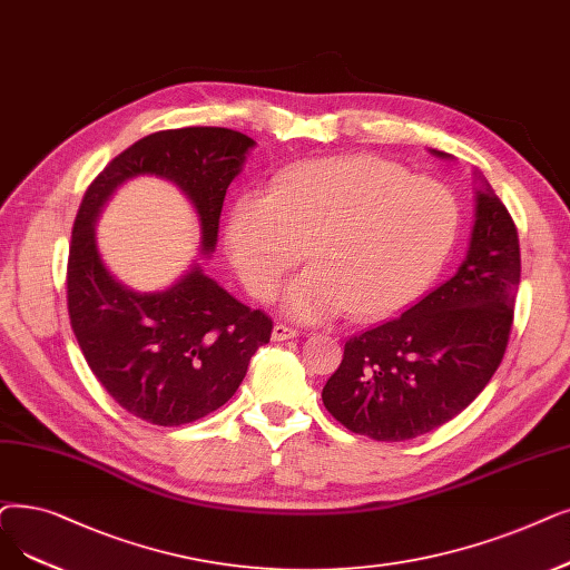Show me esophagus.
<instances>
[{
    "label": "esophagus",
    "mask_w": 570,
    "mask_h": 570,
    "mask_svg": "<svg viewBox=\"0 0 570 570\" xmlns=\"http://www.w3.org/2000/svg\"><path fill=\"white\" fill-rule=\"evenodd\" d=\"M295 335H298V333H295V331H293V328H288V326H284V324H277L275 328H272V340H275V342L293 340Z\"/></svg>",
    "instance_id": "1"
}]
</instances>
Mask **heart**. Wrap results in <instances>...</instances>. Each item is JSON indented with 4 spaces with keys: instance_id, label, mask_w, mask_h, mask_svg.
I'll return each mask as SVG.
<instances>
[{
    "instance_id": "b5f03b06",
    "label": "heart",
    "mask_w": 570,
    "mask_h": 570,
    "mask_svg": "<svg viewBox=\"0 0 570 570\" xmlns=\"http://www.w3.org/2000/svg\"><path fill=\"white\" fill-rule=\"evenodd\" d=\"M448 186L410 177L373 156L293 165L269 195L230 209L226 249L242 284L269 301L288 272L314 263L284 293L288 316L316 324L342 312L356 321L391 316L435 279L459 235Z\"/></svg>"
}]
</instances>
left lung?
Segmentation results:
<instances>
[{
    "label": "left lung",
    "instance_id": "1",
    "mask_svg": "<svg viewBox=\"0 0 570 570\" xmlns=\"http://www.w3.org/2000/svg\"><path fill=\"white\" fill-rule=\"evenodd\" d=\"M475 179V224L454 277L344 344L321 399L352 433L401 442L448 424L503 361L522 258L512 216L480 171Z\"/></svg>",
    "mask_w": 570,
    "mask_h": 570
}]
</instances>
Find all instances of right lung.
<instances>
[{
	"label": "right lung",
	"mask_w": 570,
	"mask_h": 570,
	"mask_svg": "<svg viewBox=\"0 0 570 570\" xmlns=\"http://www.w3.org/2000/svg\"><path fill=\"white\" fill-rule=\"evenodd\" d=\"M254 146L228 128L148 135L97 175L73 220L67 263L73 335L111 399L148 424L181 426L226 405L258 346L269 342L272 318L233 298L197 261L167 288L126 286L105 265L95 224L122 184L158 177L193 205L200 252L209 256L226 190Z\"/></svg>",
	"instance_id": "1"
}]
</instances>
